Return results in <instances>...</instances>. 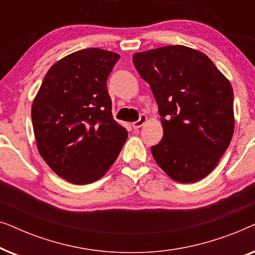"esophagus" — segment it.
I'll return each instance as SVG.
<instances>
[{"label":"esophagus","instance_id":"obj_1","mask_svg":"<svg viewBox=\"0 0 255 255\" xmlns=\"http://www.w3.org/2000/svg\"><path fill=\"white\" fill-rule=\"evenodd\" d=\"M146 121H147V117H146L145 115H140V117H139V120L132 123V127H133V128H141L142 125H144V124L146 123Z\"/></svg>","mask_w":255,"mask_h":255}]
</instances>
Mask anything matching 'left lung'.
Segmentation results:
<instances>
[{
    "label": "left lung",
    "instance_id": "left-lung-1",
    "mask_svg": "<svg viewBox=\"0 0 255 255\" xmlns=\"http://www.w3.org/2000/svg\"><path fill=\"white\" fill-rule=\"evenodd\" d=\"M159 106L163 135L151 151L181 183L202 180L217 166L235 130L233 89L209 57L183 45L133 55Z\"/></svg>",
    "mask_w": 255,
    "mask_h": 255
}]
</instances>
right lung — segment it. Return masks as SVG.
Returning a JSON list of instances; mask_svg holds the SVG:
<instances>
[{
	"label": "right lung",
	"mask_w": 255,
	"mask_h": 255,
	"mask_svg": "<svg viewBox=\"0 0 255 255\" xmlns=\"http://www.w3.org/2000/svg\"><path fill=\"white\" fill-rule=\"evenodd\" d=\"M120 55L85 48L55 62L32 103L41 158L74 184L99 180L117 159L128 131L114 120L107 80Z\"/></svg>",
	"instance_id": "add662e5"
}]
</instances>
